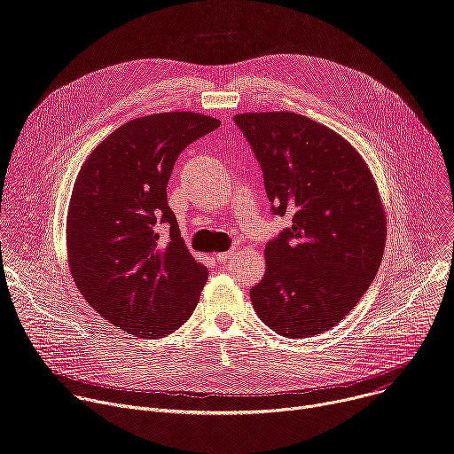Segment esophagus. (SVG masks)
Wrapping results in <instances>:
<instances>
[{
	"label": "esophagus",
	"mask_w": 454,
	"mask_h": 454,
	"mask_svg": "<svg viewBox=\"0 0 454 454\" xmlns=\"http://www.w3.org/2000/svg\"><path fill=\"white\" fill-rule=\"evenodd\" d=\"M235 256H237V249H230V251H223V253L215 254L217 262H226V261H230V258H235Z\"/></svg>",
	"instance_id": "esophagus-1"
}]
</instances>
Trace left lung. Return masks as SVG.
I'll return each mask as SVG.
<instances>
[{
  "instance_id": "8db88e82",
  "label": "left lung",
  "mask_w": 454,
  "mask_h": 454,
  "mask_svg": "<svg viewBox=\"0 0 454 454\" xmlns=\"http://www.w3.org/2000/svg\"><path fill=\"white\" fill-rule=\"evenodd\" d=\"M264 172L275 215L291 228L266 244V275L249 296L286 338L331 331L382 261L386 215L361 154L333 129L289 111L233 116Z\"/></svg>"
}]
</instances>
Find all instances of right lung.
Wrapping results in <instances>:
<instances>
[{"mask_svg": "<svg viewBox=\"0 0 454 454\" xmlns=\"http://www.w3.org/2000/svg\"><path fill=\"white\" fill-rule=\"evenodd\" d=\"M219 125L190 111L135 118L97 145L75 179L70 271L86 301L125 334H170L200 301L208 271L181 239L167 184L179 153Z\"/></svg>", "mask_w": 454, "mask_h": 454, "instance_id": "add662e5", "label": "right lung"}]
</instances>
